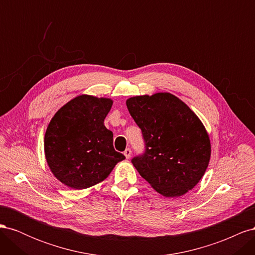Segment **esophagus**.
Listing matches in <instances>:
<instances>
[{
	"mask_svg": "<svg viewBox=\"0 0 255 255\" xmlns=\"http://www.w3.org/2000/svg\"><path fill=\"white\" fill-rule=\"evenodd\" d=\"M130 154H132V151H130L129 148H128V149L125 151V155H126V157H127L128 159L130 157Z\"/></svg>",
	"mask_w": 255,
	"mask_h": 255,
	"instance_id": "esophagus-1",
	"label": "esophagus"
}]
</instances>
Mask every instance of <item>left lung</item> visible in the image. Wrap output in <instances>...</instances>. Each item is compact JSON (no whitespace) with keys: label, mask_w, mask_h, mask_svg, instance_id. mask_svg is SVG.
<instances>
[{"label":"left lung","mask_w":255,"mask_h":255,"mask_svg":"<svg viewBox=\"0 0 255 255\" xmlns=\"http://www.w3.org/2000/svg\"><path fill=\"white\" fill-rule=\"evenodd\" d=\"M139 127L144 152L132 159L137 171L160 195L180 197L204 175L211 141L197 115L169 92L127 100Z\"/></svg>","instance_id":"left-lung-1"}]
</instances>
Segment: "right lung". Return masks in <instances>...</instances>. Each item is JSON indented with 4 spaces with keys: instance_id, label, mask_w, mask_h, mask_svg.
I'll use <instances>...</instances> for the list:
<instances>
[{
    "instance_id": "add662e5",
    "label": "right lung",
    "mask_w": 255,
    "mask_h": 255,
    "mask_svg": "<svg viewBox=\"0 0 255 255\" xmlns=\"http://www.w3.org/2000/svg\"><path fill=\"white\" fill-rule=\"evenodd\" d=\"M111 99L82 95L54 115L44 135V154L52 173L73 189L102 182L126 156L114 149L104 119Z\"/></svg>"
}]
</instances>
